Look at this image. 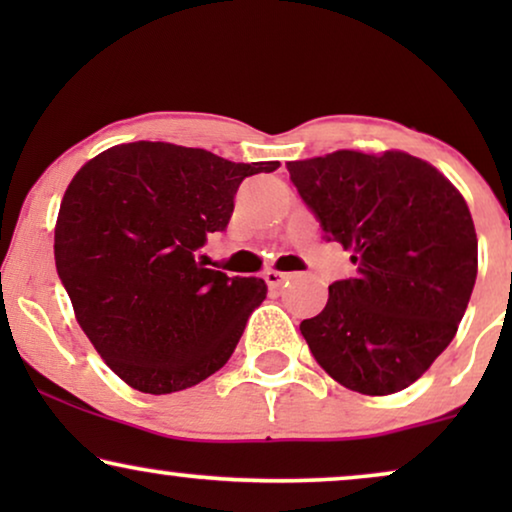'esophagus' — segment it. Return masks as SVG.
Masks as SVG:
<instances>
[{"label":"esophagus","instance_id":"34e87169","mask_svg":"<svg viewBox=\"0 0 512 512\" xmlns=\"http://www.w3.org/2000/svg\"><path fill=\"white\" fill-rule=\"evenodd\" d=\"M291 275H286V272H277V270H268L265 272V282H268L270 289H279L286 279H289Z\"/></svg>","mask_w":512,"mask_h":512}]
</instances>
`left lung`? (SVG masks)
Instances as JSON below:
<instances>
[{"label":"left lung","instance_id":"1","mask_svg":"<svg viewBox=\"0 0 512 512\" xmlns=\"http://www.w3.org/2000/svg\"><path fill=\"white\" fill-rule=\"evenodd\" d=\"M326 242L356 277L300 333L321 368L366 396L396 394L445 352L471 300L478 237L461 193L422 158L335 151L286 163Z\"/></svg>","mask_w":512,"mask_h":512}]
</instances>
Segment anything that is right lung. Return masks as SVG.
<instances>
[{
	"mask_svg": "<svg viewBox=\"0 0 512 512\" xmlns=\"http://www.w3.org/2000/svg\"><path fill=\"white\" fill-rule=\"evenodd\" d=\"M277 167L132 142L76 172L55 223V268L83 333L132 389L172 394L226 366L268 286L195 258L226 230L242 181Z\"/></svg>",
	"mask_w": 512,
	"mask_h": 512,
	"instance_id": "1",
	"label": "right lung"
}]
</instances>
